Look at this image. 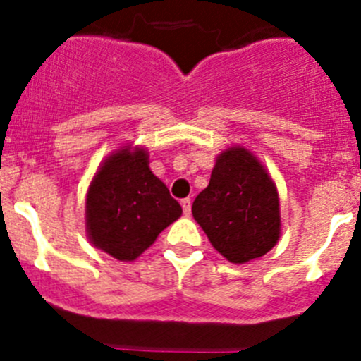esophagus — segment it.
<instances>
[{"instance_id":"esophagus-1","label":"esophagus","mask_w":361,"mask_h":361,"mask_svg":"<svg viewBox=\"0 0 361 361\" xmlns=\"http://www.w3.org/2000/svg\"><path fill=\"white\" fill-rule=\"evenodd\" d=\"M181 207H183V214H185V216H190V213H192L190 199H183V201H181Z\"/></svg>"}]
</instances>
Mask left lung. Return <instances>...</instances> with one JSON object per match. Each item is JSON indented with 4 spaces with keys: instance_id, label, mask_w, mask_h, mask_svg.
Masks as SVG:
<instances>
[{
    "instance_id": "1",
    "label": "left lung",
    "mask_w": 361,
    "mask_h": 361,
    "mask_svg": "<svg viewBox=\"0 0 361 361\" xmlns=\"http://www.w3.org/2000/svg\"><path fill=\"white\" fill-rule=\"evenodd\" d=\"M213 248L232 264L264 257L279 241V195L269 171L245 147L216 157L209 185L192 206Z\"/></svg>"
}]
</instances>
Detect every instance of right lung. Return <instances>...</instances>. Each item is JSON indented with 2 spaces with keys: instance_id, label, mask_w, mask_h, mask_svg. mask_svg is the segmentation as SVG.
<instances>
[{
  "instance_id": "add662e5",
  "label": "right lung",
  "mask_w": 361,
  "mask_h": 361,
  "mask_svg": "<svg viewBox=\"0 0 361 361\" xmlns=\"http://www.w3.org/2000/svg\"><path fill=\"white\" fill-rule=\"evenodd\" d=\"M181 213L164 181L152 173L147 148L127 145L111 152L90 181L87 238L116 260L133 262Z\"/></svg>"
}]
</instances>
